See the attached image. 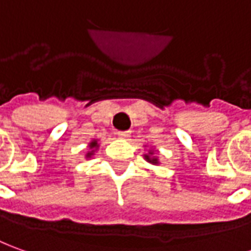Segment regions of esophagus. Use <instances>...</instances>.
Wrapping results in <instances>:
<instances>
[{"mask_svg":"<svg viewBox=\"0 0 251 251\" xmlns=\"http://www.w3.org/2000/svg\"><path fill=\"white\" fill-rule=\"evenodd\" d=\"M117 135H119V138H122V139H128L129 135H131V131H119Z\"/></svg>","mask_w":251,"mask_h":251,"instance_id":"34e87169","label":"esophagus"}]
</instances>
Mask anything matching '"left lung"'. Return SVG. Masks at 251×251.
I'll return each mask as SVG.
<instances>
[{
  "instance_id": "1",
  "label": "left lung",
  "mask_w": 251,
  "mask_h": 251,
  "mask_svg": "<svg viewBox=\"0 0 251 251\" xmlns=\"http://www.w3.org/2000/svg\"><path fill=\"white\" fill-rule=\"evenodd\" d=\"M153 155V151H149V154H145V158L148 160L150 164H158V160H157V157H151Z\"/></svg>"
}]
</instances>
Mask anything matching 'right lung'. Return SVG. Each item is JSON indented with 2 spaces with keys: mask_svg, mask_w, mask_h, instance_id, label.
Returning <instances> with one entry per match:
<instances>
[{
  "mask_svg": "<svg viewBox=\"0 0 251 251\" xmlns=\"http://www.w3.org/2000/svg\"><path fill=\"white\" fill-rule=\"evenodd\" d=\"M98 146H100V145H98V141H97V139L91 141V142H90V145H89V148H90V150H91V151H89V153L86 154V157H91V155L94 154V151H96L97 149H98Z\"/></svg>",
  "mask_w": 251,
  "mask_h": 251,
  "instance_id": "1",
  "label": "right lung"
}]
</instances>
